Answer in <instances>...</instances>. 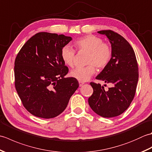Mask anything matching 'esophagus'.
Returning a JSON list of instances; mask_svg holds the SVG:
<instances>
[{
    "instance_id": "obj_1",
    "label": "esophagus",
    "mask_w": 152,
    "mask_h": 152,
    "mask_svg": "<svg viewBox=\"0 0 152 152\" xmlns=\"http://www.w3.org/2000/svg\"><path fill=\"white\" fill-rule=\"evenodd\" d=\"M83 84H84V82H82V81H79V85H80V86H82Z\"/></svg>"
}]
</instances>
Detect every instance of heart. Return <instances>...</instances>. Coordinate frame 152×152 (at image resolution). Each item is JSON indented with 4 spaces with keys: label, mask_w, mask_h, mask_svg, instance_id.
I'll return each mask as SVG.
<instances>
[{
    "label": "heart",
    "mask_w": 152,
    "mask_h": 152,
    "mask_svg": "<svg viewBox=\"0 0 152 152\" xmlns=\"http://www.w3.org/2000/svg\"><path fill=\"white\" fill-rule=\"evenodd\" d=\"M78 51H88L86 66L78 67L72 70L70 75L79 81L88 80L95 72V68L102 69L108 65L112 57V50L109 44L103 42L101 38L95 35H86L74 42ZM61 56L64 63L70 67L75 64L76 51L69 45L64 46L61 51Z\"/></svg>",
    "instance_id": "1"
}]
</instances>
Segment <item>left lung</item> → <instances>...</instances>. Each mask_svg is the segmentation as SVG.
<instances>
[{
	"label": "left lung",
	"mask_w": 152,
	"mask_h": 152,
	"mask_svg": "<svg viewBox=\"0 0 152 152\" xmlns=\"http://www.w3.org/2000/svg\"><path fill=\"white\" fill-rule=\"evenodd\" d=\"M98 33L105 34L109 39L112 57L96 79L110 83L112 87L105 90L100 83H90L93 93L88 102L96 114L113 118L124 113L134 97L138 80V63L133 48L120 34L111 30Z\"/></svg>",
	"instance_id": "obj_1"
}]
</instances>
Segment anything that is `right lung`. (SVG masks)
Segmentation results:
<instances>
[{"mask_svg": "<svg viewBox=\"0 0 152 152\" xmlns=\"http://www.w3.org/2000/svg\"><path fill=\"white\" fill-rule=\"evenodd\" d=\"M72 38L46 32L28 39L16 56L15 87L23 105L31 114L50 119L61 114L79 83L65 78L69 68L61 51Z\"/></svg>", "mask_w": 152, "mask_h": 152, "instance_id": "1", "label": "right lung"}]
</instances>
